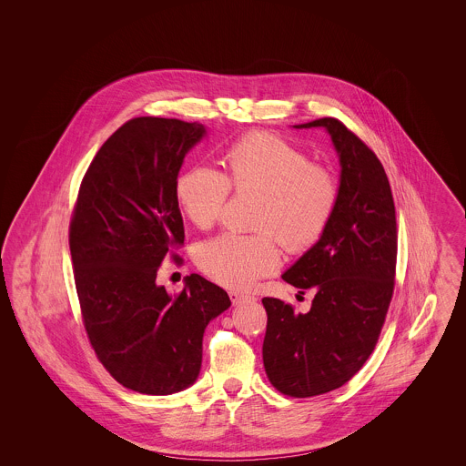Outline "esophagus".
I'll return each instance as SVG.
<instances>
[{"mask_svg": "<svg viewBox=\"0 0 466 466\" xmlns=\"http://www.w3.org/2000/svg\"><path fill=\"white\" fill-rule=\"evenodd\" d=\"M228 297H230V302H232L234 306H241L244 302L255 300V297L246 295V293H241V291H228Z\"/></svg>", "mask_w": 466, "mask_h": 466, "instance_id": "esophagus-1", "label": "esophagus"}]
</instances>
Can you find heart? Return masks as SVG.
<instances>
[{
	"instance_id": "obj_1",
	"label": "heart",
	"mask_w": 466,
	"mask_h": 466,
	"mask_svg": "<svg viewBox=\"0 0 466 466\" xmlns=\"http://www.w3.org/2000/svg\"><path fill=\"white\" fill-rule=\"evenodd\" d=\"M225 173L194 166L177 177L175 194L183 215L211 228L236 192H260L255 234L225 232L198 246L200 270L225 289H249L281 264L276 234L289 251H306L325 234L339 204L340 187L330 167L316 164L289 139L249 133L225 150Z\"/></svg>"
}]
</instances>
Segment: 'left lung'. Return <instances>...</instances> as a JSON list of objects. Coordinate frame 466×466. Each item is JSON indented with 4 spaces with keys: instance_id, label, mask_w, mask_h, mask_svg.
<instances>
[{
    "instance_id": "left-lung-1",
    "label": "left lung",
    "mask_w": 466,
    "mask_h": 466,
    "mask_svg": "<svg viewBox=\"0 0 466 466\" xmlns=\"http://www.w3.org/2000/svg\"><path fill=\"white\" fill-rule=\"evenodd\" d=\"M325 127L340 157V196L321 239L283 274L295 289H314L309 312L264 297V367L283 395L309 399L346 384L374 353L397 274V213L376 154L339 118Z\"/></svg>"
}]
</instances>
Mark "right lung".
Here are the masks:
<instances>
[{"mask_svg": "<svg viewBox=\"0 0 466 466\" xmlns=\"http://www.w3.org/2000/svg\"><path fill=\"white\" fill-rule=\"evenodd\" d=\"M204 126L137 116L92 158L69 222L75 287L90 346L110 376L145 395H171L199 376L202 335L228 309L225 289L187 276L171 297L156 283L185 230L175 183Z\"/></svg>", "mask_w": 466, "mask_h": 466, "instance_id": "obj_1", "label": "right lung"}]
</instances>
